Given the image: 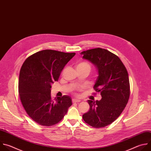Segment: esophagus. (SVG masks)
I'll list each match as a JSON object with an SVG mask.
<instances>
[{
  "instance_id": "obj_1",
  "label": "esophagus",
  "mask_w": 151,
  "mask_h": 151,
  "mask_svg": "<svg viewBox=\"0 0 151 151\" xmlns=\"http://www.w3.org/2000/svg\"><path fill=\"white\" fill-rule=\"evenodd\" d=\"M72 101H73V103H78V102H80L81 101L80 100V99H73V100H72Z\"/></svg>"
}]
</instances>
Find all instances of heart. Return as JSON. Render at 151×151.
Masks as SVG:
<instances>
[{
	"mask_svg": "<svg viewBox=\"0 0 151 151\" xmlns=\"http://www.w3.org/2000/svg\"><path fill=\"white\" fill-rule=\"evenodd\" d=\"M77 69H86L89 72L91 69V67H90V64L86 62H82L79 63L77 65Z\"/></svg>",
	"mask_w": 151,
	"mask_h": 151,
	"instance_id": "obj_1",
	"label": "heart"
}]
</instances>
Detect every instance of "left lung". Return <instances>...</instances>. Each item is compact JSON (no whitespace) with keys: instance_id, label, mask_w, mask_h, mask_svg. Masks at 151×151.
<instances>
[{"instance_id":"obj_1","label":"left lung","mask_w":151,"mask_h":151,"mask_svg":"<svg viewBox=\"0 0 151 151\" xmlns=\"http://www.w3.org/2000/svg\"><path fill=\"white\" fill-rule=\"evenodd\" d=\"M81 55L96 67L98 76L93 88L102 96L100 101H87L90 109L83 115V119L95 128L106 127L120 115L128 102L130 83L127 71L116 55L105 49H89Z\"/></svg>"}]
</instances>
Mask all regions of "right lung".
<instances>
[{
    "label": "right lung",
    "instance_id": "obj_1",
    "mask_svg": "<svg viewBox=\"0 0 151 151\" xmlns=\"http://www.w3.org/2000/svg\"><path fill=\"white\" fill-rule=\"evenodd\" d=\"M75 53L43 50L27 58L19 77L18 92L27 114L40 125L50 126L61 121L72 105L67 95L51 99V85Z\"/></svg>",
    "mask_w": 151,
    "mask_h": 151
}]
</instances>
